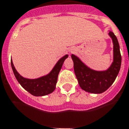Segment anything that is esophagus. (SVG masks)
<instances>
[{
    "instance_id": "obj_1",
    "label": "esophagus",
    "mask_w": 129,
    "mask_h": 129,
    "mask_svg": "<svg viewBox=\"0 0 129 129\" xmlns=\"http://www.w3.org/2000/svg\"><path fill=\"white\" fill-rule=\"evenodd\" d=\"M73 50H71V52H73Z\"/></svg>"
}]
</instances>
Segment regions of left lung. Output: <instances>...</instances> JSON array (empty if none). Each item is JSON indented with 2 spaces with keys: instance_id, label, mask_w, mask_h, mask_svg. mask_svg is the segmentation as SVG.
I'll use <instances>...</instances> for the list:
<instances>
[{
  "instance_id": "obj_1",
  "label": "left lung",
  "mask_w": 129,
  "mask_h": 129,
  "mask_svg": "<svg viewBox=\"0 0 129 129\" xmlns=\"http://www.w3.org/2000/svg\"><path fill=\"white\" fill-rule=\"evenodd\" d=\"M114 45V61L106 71H95L88 68L77 56L72 54L74 71L78 84L82 89L91 93H101L108 89L120 70L121 56L119 45L116 36L112 32L108 33Z\"/></svg>"
}]
</instances>
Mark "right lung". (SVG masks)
Masks as SVG:
<instances>
[{"label": "right lung", "instance_id": "add662e5", "mask_svg": "<svg viewBox=\"0 0 129 129\" xmlns=\"http://www.w3.org/2000/svg\"><path fill=\"white\" fill-rule=\"evenodd\" d=\"M68 57V54H66L60 58L48 75L36 79H28L20 75L13 66L12 60H11V66L15 78L24 89L32 95L44 96L51 93L55 89L58 74L65 60Z\"/></svg>", "mask_w": 129, "mask_h": 129}]
</instances>
